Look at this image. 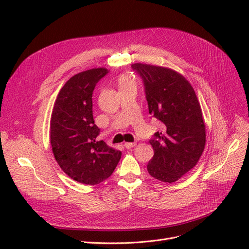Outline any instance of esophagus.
I'll use <instances>...</instances> for the list:
<instances>
[{"instance_id": "1", "label": "esophagus", "mask_w": 249, "mask_h": 249, "mask_svg": "<svg viewBox=\"0 0 249 249\" xmlns=\"http://www.w3.org/2000/svg\"><path fill=\"white\" fill-rule=\"evenodd\" d=\"M124 146L126 149H130V148H133V147L136 146V143H135V142H133V143H131V142H125L124 144Z\"/></svg>"}]
</instances>
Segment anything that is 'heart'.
I'll use <instances>...</instances> for the list:
<instances>
[{
  "instance_id": "heart-1",
  "label": "heart",
  "mask_w": 249,
  "mask_h": 249,
  "mask_svg": "<svg viewBox=\"0 0 249 249\" xmlns=\"http://www.w3.org/2000/svg\"><path fill=\"white\" fill-rule=\"evenodd\" d=\"M118 86L120 89L135 86V82L130 76H127V74H120L118 78Z\"/></svg>"
}]
</instances>
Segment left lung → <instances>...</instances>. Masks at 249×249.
<instances>
[{"mask_svg": "<svg viewBox=\"0 0 249 249\" xmlns=\"http://www.w3.org/2000/svg\"><path fill=\"white\" fill-rule=\"evenodd\" d=\"M143 79L149 114L162 122V131L149 143L154 148L147 171L173 183L197 164L206 145V124L197 96L182 73L168 67L134 63Z\"/></svg>", "mask_w": 249, "mask_h": 249, "instance_id": "obj_1", "label": "left lung"}]
</instances>
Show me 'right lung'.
<instances>
[{
	"label": "right lung",
	"mask_w": 249,
	"mask_h": 249,
	"mask_svg": "<svg viewBox=\"0 0 249 249\" xmlns=\"http://www.w3.org/2000/svg\"><path fill=\"white\" fill-rule=\"evenodd\" d=\"M108 71H81L60 89L50 122L53 154L67 176L78 183L97 185L107 179L122 158L120 150L97 141L100 129L92 116V92Z\"/></svg>",
	"instance_id": "obj_1"
}]
</instances>
